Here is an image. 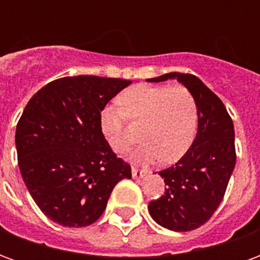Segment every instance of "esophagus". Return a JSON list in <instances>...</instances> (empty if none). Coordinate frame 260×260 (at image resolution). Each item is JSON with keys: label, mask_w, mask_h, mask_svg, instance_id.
I'll return each instance as SVG.
<instances>
[{"label": "esophagus", "mask_w": 260, "mask_h": 260, "mask_svg": "<svg viewBox=\"0 0 260 260\" xmlns=\"http://www.w3.org/2000/svg\"><path fill=\"white\" fill-rule=\"evenodd\" d=\"M147 174V171H139L138 169H132V177L134 178H143Z\"/></svg>", "instance_id": "34e87169"}]
</instances>
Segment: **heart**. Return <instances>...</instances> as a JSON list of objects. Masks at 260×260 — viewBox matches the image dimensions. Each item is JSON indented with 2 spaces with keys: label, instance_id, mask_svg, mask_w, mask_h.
<instances>
[{
  "label": "heart",
  "instance_id": "1",
  "mask_svg": "<svg viewBox=\"0 0 260 260\" xmlns=\"http://www.w3.org/2000/svg\"><path fill=\"white\" fill-rule=\"evenodd\" d=\"M119 108L108 106L100 114V128L108 146L115 153L129 149L132 138L125 128V117L143 121L142 145L131 152L132 161L175 163L185 154L198 132V104L184 86L135 85L121 93Z\"/></svg>",
  "mask_w": 260,
  "mask_h": 260
}]
</instances>
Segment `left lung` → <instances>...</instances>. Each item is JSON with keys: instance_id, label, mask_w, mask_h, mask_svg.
<instances>
[{"instance_id": "8db88e82", "label": "left lung", "mask_w": 260, "mask_h": 260, "mask_svg": "<svg viewBox=\"0 0 260 260\" xmlns=\"http://www.w3.org/2000/svg\"><path fill=\"white\" fill-rule=\"evenodd\" d=\"M177 79L195 97L198 132L189 150L158 174L166 193L149 203L152 218L164 229L191 231L205 224L223 201L235 167L233 119L223 102L199 78L170 72L149 82Z\"/></svg>"}]
</instances>
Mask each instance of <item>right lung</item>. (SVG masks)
<instances>
[{
	"instance_id": "1",
	"label": "right lung",
	"mask_w": 260,
	"mask_h": 260,
	"mask_svg": "<svg viewBox=\"0 0 260 260\" xmlns=\"http://www.w3.org/2000/svg\"><path fill=\"white\" fill-rule=\"evenodd\" d=\"M131 80L65 76L42 87L26 104L15 145L27 191L46 216L64 227L100 217L114 186L131 178L100 128L107 103Z\"/></svg>"
}]
</instances>
